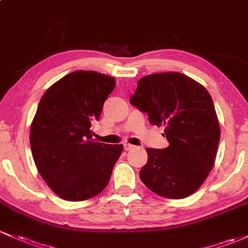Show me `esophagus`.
Here are the masks:
<instances>
[{
	"label": "esophagus",
	"mask_w": 248,
	"mask_h": 248,
	"mask_svg": "<svg viewBox=\"0 0 248 248\" xmlns=\"http://www.w3.org/2000/svg\"><path fill=\"white\" fill-rule=\"evenodd\" d=\"M124 148L126 151H131L132 148H134V146L131 145V144H127V142H126V144H124Z\"/></svg>",
	"instance_id": "1"
}]
</instances>
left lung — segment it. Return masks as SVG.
<instances>
[{"mask_svg":"<svg viewBox=\"0 0 248 248\" xmlns=\"http://www.w3.org/2000/svg\"><path fill=\"white\" fill-rule=\"evenodd\" d=\"M129 102L147 113L151 124L164 126V150L146 148L139 176L151 191L172 200L194 194L215 163L220 124L207 89L179 72L142 77Z\"/></svg>","mask_w":248,"mask_h":248,"instance_id":"8db88e82","label":"left lung"}]
</instances>
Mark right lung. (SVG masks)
I'll return each instance as SVG.
<instances>
[{"mask_svg":"<svg viewBox=\"0 0 248 248\" xmlns=\"http://www.w3.org/2000/svg\"><path fill=\"white\" fill-rule=\"evenodd\" d=\"M115 85V78L78 70L51 85L39 102L31 124L33 159L62 200H89L110 179L124 145L95 142L90 127Z\"/></svg>","mask_w":248,"mask_h":248,"instance_id":"obj_1","label":"right lung"}]
</instances>
